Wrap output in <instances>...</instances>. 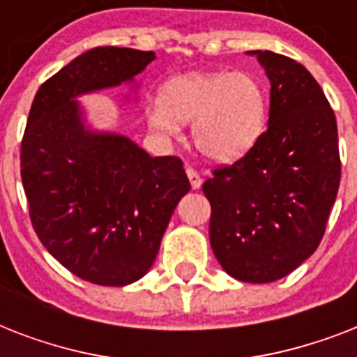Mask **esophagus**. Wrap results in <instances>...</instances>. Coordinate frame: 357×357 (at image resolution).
Segmentation results:
<instances>
[{
	"label": "esophagus",
	"instance_id": "34e87169",
	"mask_svg": "<svg viewBox=\"0 0 357 357\" xmlns=\"http://www.w3.org/2000/svg\"><path fill=\"white\" fill-rule=\"evenodd\" d=\"M187 178H189L190 181V187L192 189H200L202 187V178H200V174L196 172L195 168H187Z\"/></svg>",
	"mask_w": 357,
	"mask_h": 357
}]
</instances>
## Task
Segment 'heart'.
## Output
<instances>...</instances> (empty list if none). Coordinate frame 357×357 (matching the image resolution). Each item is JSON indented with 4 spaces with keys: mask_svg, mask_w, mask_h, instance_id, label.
I'll use <instances>...</instances> for the list:
<instances>
[{
    "mask_svg": "<svg viewBox=\"0 0 357 357\" xmlns=\"http://www.w3.org/2000/svg\"><path fill=\"white\" fill-rule=\"evenodd\" d=\"M268 119L265 86L250 74L190 72L162 86L146 105V120L162 137H178L192 122V140L213 162H234L261 139Z\"/></svg>",
    "mask_w": 357,
    "mask_h": 357,
    "instance_id": "heart-1",
    "label": "heart"
}]
</instances>
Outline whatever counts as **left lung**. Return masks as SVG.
<instances>
[{"mask_svg":"<svg viewBox=\"0 0 357 357\" xmlns=\"http://www.w3.org/2000/svg\"><path fill=\"white\" fill-rule=\"evenodd\" d=\"M255 55L271 81L268 128L257 144L204 183L209 238L235 280L287 276L321 244L341 181L337 122L321 85L300 63Z\"/></svg>","mask_w":357,"mask_h":357,"instance_id":"8db88e82","label":"left lung"}]
</instances>
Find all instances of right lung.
Listing matches in <instances>:
<instances>
[{"label":"right lung","instance_id":"right-lung-1","mask_svg":"<svg viewBox=\"0 0 357 357\" xmlns=\"http://www.w3.org/2000/svg\"><path fill=\"white\" fill-rule=\"evenodd\" d=\"M153 52L81 53L36 92L20 167L40 243L81 280L123 287L150 271L178 202L190 190L179 157H150L128 137L85 126L75 98L129 83Z\"/></svg>","mask_w":357,"mask_h":357}]
</instances>
